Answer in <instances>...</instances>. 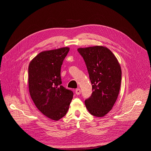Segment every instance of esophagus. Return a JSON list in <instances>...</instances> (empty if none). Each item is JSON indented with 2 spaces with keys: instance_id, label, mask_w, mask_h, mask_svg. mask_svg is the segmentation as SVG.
<instances>
[{
  "instance_id": "esophagus-1",
  "label": "esophagus",
  "mask_w": 151,
  "mask_h": 151,
  "mask_svg": "<svg viewBox=\"0 0 151 151\" xmlns=\"http://www.w3.org/2000/svg\"><path fill=\"white\" fill-rule=\"evenodd\" d=\"M75 93L76 94V95H80V93H81V89H76V90H75Z\"/></svg>"
}]
</instances>
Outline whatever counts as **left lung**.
<instances>
[{
    "instance_id": "left-lung-1",
    "label": "left lung",
    "mask_w": 151,
    "mask_h": 151,
    "mask_svg": "<svg viewBox=\"0 0 151 151\" xmlns=\"http://www.w3.org/2000/svg\"><path fill=\"white\" fill-rule=\"evenodd\" d=\"M88 69L92 86L85 105L93 116L103 117L112 109L120 91L122 72L115 55L106 47L78 48Z\"/></svg>"
}]
</instances>
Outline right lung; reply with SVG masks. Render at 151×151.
Listing matches in <instances>:
<instances>
[{"label": "right lung", "instance_id": "add662e5", "mask_svg": "<svg viewBox=\"0 0 151 151\" xmlns=\"http://www.w3.org/2000/svg\"><path fill=\"white\" fill-rule=\"evenodd\" d=\"M69 50L65 47L43 51L29 65L30 97L40 111L54 121L65 116L73 96L61 85V66Z\"/></svg>", "mask_w": 151, "mask_h": 151}]
</instances>
